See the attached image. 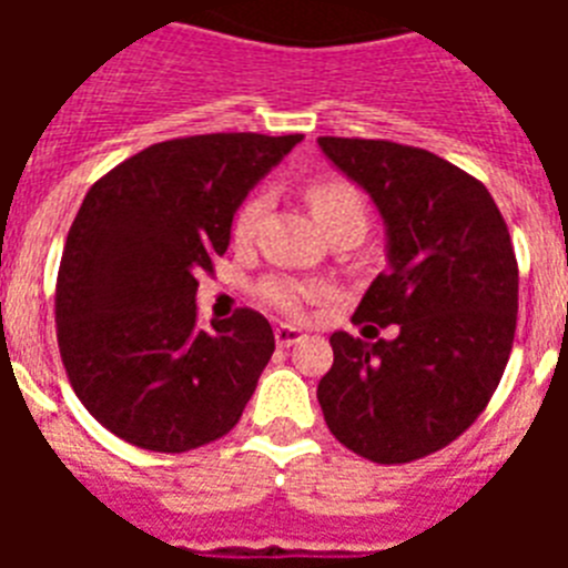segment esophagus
<instances>
[{"label":"esophagus","instance_id":"esophagus-1","mask_svg":"<svg viewBox=\"0 0 568 568\" xmlns=\"http://www.w3.org/2000/svg\"><path fill=\"white\" fill-rule=\"evenodd\" d=\"M274 338H276V345L280 347H292L297 345L303 338V333L297 327H292V324H280V327L274 329Z\"/></svg>","mask_w":568,"mask_h":568}]
</instances>
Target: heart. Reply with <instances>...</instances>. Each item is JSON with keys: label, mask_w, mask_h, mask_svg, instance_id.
<instances>
[{"label": "heart", "mask_w": 568, "mask_h": 568, "mask_svg": "<svg viewBox=\"0 0 568 568\" xmlns=\"http://www.w3.org/2000/svg\"><path fill=\"white\" fill-rule=\"evenodd\" d=\"M306 200H310L312 212L321 221L324 230L342 226V223H365L368 221V205H365L363 191L356 189L354 182L342 180V176H321V180L310 182L306 189ZM265 209V194L256 191L250 194L244 203L235 209L232 217V235L235 241H247L256 230L258 217ZM258 301H265L267 306L285 312V315H301L310 303L324 297V288L318 283H301V280H288V276H271L256 288Z\"/></svg>", "instance_id": "obj_1"}]
</instances>
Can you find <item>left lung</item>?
Here are the masks:
<instances>
[{
	"label": "left lung",
	"instance_id": "left-lung-1",
	"mask_svg": "<svg viewBox=\"0 0 568 568\" xmlns=\"http://www.w3.org/2000/svg\"><path fill=\"white\" fill-rule=\"evenodd\" d=\"M318 144L372 194L388 232V267L354 324H397L388 342L329 336L318 404L354 454L413 463L463 436L501 383L519 312L510 230L484 182L427 150L333 135Z\"/></svg>",
	"mask_w": 568,
	"mask_h": 568
}]
</instances>
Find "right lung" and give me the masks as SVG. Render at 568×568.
Returning <instances> with one entry per match:
<instances>
[{"label": "right lung", "instance_id": "add662e5", "mask_svg": "<svg viewBox=\"0 0 568 568\" xmlns=\"http://www.w3.org/2000/svg\"><path fill=\"white\" fill-rule=\"evenodd\" d=\"M301 141L173 138L84 194L58 267V351L84 409L129 445L185 454L239 424L274 329L247 306L200 327L196 276L214 274L241 200Z\"/></svg>", "mask_w": 568, "mask_h": 568}]
</instances>
